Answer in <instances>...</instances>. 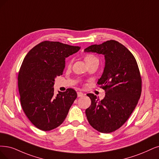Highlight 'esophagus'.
<instances>
[{
	"label": "esophagus",
	"mask_w": 159,
	"mask_h": 159,
	"mask_svg": "<svg viewBox=\"0 0 159 159\" xmlns=\"http://www.w3.org/2000/svg\"><path fill=\"white\" fill-rule=\"evenodd\" d=\"M84 95V93H83V92H77V96H78V97H82Z\"/></svg>",
	"instance_id": "esophagus-1"
}]
</instances>
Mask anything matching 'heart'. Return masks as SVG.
Listing matches in <instances>:
<instances>
[{
  "instance_id": "b5f03b06",
  "label": "heart",
  "mask_w": 159,
  "mask_h": 159,
  "mask_svg": "<svg viewBox=\"0 0 159 159\" xmlns=\"http://www.w3.org/2000/svg\"><path fill=\"white\" fill-rule=\"evenodd\" d=\"M93 58H96V57H95L94 56H93L92 55H86L84 57V60H85L86 62H87V61H89L92 60V59H93Z\"/></svg>"
}]
</instances>
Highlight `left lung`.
I'll return each instance as SVG.
<instances>
[{"label": "left lung", "mask_w": 159, "mask_h": 159, "mask_svg": "<svg viewBox=\"0 0 159 159\" xmlns=\"http://www.w3.org/2000/svg\"><path fill=\"white\" fill-rule=\"evenodd\" d=\"M87 52L103 54L105 66L96 84L105 90V96L99 100L93 93L86 109L90 125L102 133H111L120 128L132 113L142 93V77L137 61L126 47L114 40L93 44Z\"/></svg>", "instance_id": "8db88e82"}]
</instances>
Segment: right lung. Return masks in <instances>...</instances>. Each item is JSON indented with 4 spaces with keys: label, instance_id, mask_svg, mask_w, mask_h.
Instances as JSON below:
<instances>
[{
    "label": "right lung",
    "instance_id": "right-lung-1",
    "mask_svg": "<svg viewBox=\"0 0 159 159\" xmlns=\"http://www.w3.org/2000/svg\"><path fill=\"white\" fill-rule=\"evenodd\" d=\"M79 46L45 40L25 56L18 73V89L23 111L32 124L43 131L61 125L77 94L75 90L54 93V79L63 74L65 60Z\"/></svg>",
    "mask_w": 159,
    "mask_h": 159
}]
</instances>
